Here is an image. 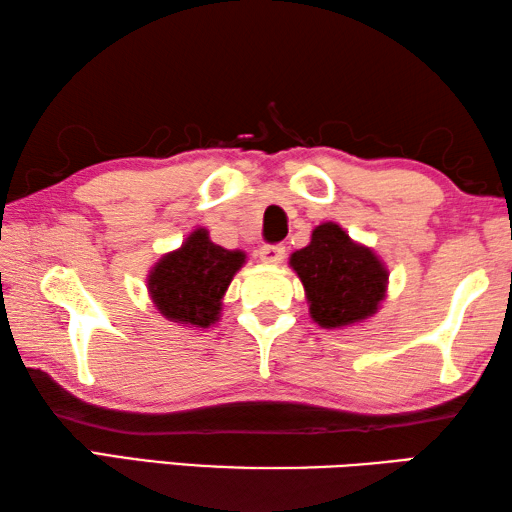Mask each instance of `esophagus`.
<instances>
[{
  "label": "esophagus",
  "instance_id": "esophagus-1",
  "mask_svg": "<svg viewBox=\"0 0 512 512\" xmlns=\"http://www.w3.org/2000/svg\"><path fill=\"white\" fill-rule=\"evenodd\" d=\"M284 250L282 244H264L262 248H259V259H262L264 264H280L284 259Z\"/></svg>",
  "mask_w": 512,
  "mask_h": 512
}]
</instances>
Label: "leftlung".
<instances>
[{"mask_svg": "<svg viewBox=\"0 0 512 512\" xmlns=\"http://www.w3.org/2000/svg\"><path fill=\"white\" fill-rule=\"evenodd\" d=\"M320 327H345L372 316L384 300L388 271L370 248L354 244L336 223L311 232L309 246L291 255Z\"/></svg>", "mask_w": 512, "mask_h": 512, "instance_id": "8db88e82", "label": "left lung"}]
</instances>
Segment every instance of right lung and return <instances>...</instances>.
<instances>
[{
    "mask_svg": "<svg viewBox=\"0 0 512 512\" xmlns=\"http://www.w3.org/2000/svg\"><path fill=\"white\" fill-rule=\"evenodd\" d=\"M246 262L241 250H225L198 228L178 250L164 255L149 275L151 298L173 323L207 327L219 320L221 298Z\"/></svg>",
    "mask_w": 512,
    "mask_h": 512,
    "instance_id": "right-lung-1",
    "label": "right lung"
}]
</instances>
